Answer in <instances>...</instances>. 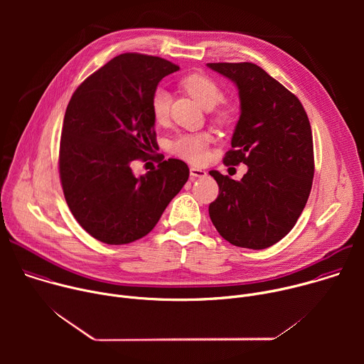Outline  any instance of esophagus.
I'll return each mask as SVG.
<instances>
[{
    "mask_svg": "<svg viewBox=\"0 0 364 364\" xmlns=\"http://www.w3.org/2000/svg\"><path fill=\"white\" fill-rule=\"evenodd\" d=\"M205 171L203 168L198 167H190V177L191 178H197V177H204Z\"/></svg>",
    "mask_w": 364,
    "mask_h": 364,
    "instance_id": "1",
    "label": "esophagus"
}]
</instances>
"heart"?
Wrapping results in <instances>:
<instances>
[{"instance_id":"heart-1","label":"heart","mask_w":364,"mask_h":364,"mask_svg":"<svg viewBox=\"0 0 364 364\" xmlns=\"http://www.w3.org/2000/svg\"><path fill=\"white\" fill-rule=\"evenodd\" d=\"M183 90L191 96L198 105L204 109L213 108L222 96V89L212 77L194 73L188 75L181 80ZM152 115L157 122H164L168 117V95L164 90H157L152 97ZM235 107L230 103H222L215 112L216 121L228 124L233 119ZM212 136L205 132L200 134H187L178 136L170 146L171 152L177 157L187 160L190 163L198 164L205 159L207 145H209Z\"/></svg>"}]
</instances>
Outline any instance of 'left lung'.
<instances>
[{"label": "left lung", "instance_id": "left-lung-1", "mask_svg": "<svg viewBox=\"0 0 364 364\" xmlns=\"http://www.w3.org/2000/svg\"><path fill=\"white\" fill-rule=\"evenodd\" d=\"M230 79L240 117L226 166H247L236 181L216 170L219 196L210 219L223 239L239 247L265 249L295 226L314 178L313 132L299 99L253 63H207Z\"/></svg>", "mask_w": 364, "mask_h": 364}]
</instances>
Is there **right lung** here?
Returning <instances> with one entry per match:
<instances>
[{
    "label": "right lung",
    "instance_id": "add662e5",
    "mask_svg": "<svg viewBox=\"0 0 364 364\" xmlns=\"http://www.w3.org/2000/svg\"><path fill=\"white\" fill-rule=\"evenodd\" d=\"M178 69L161 58L119 55L90 75L69 102L60 181L77 223L103 243L125 245L148 235L188 180L187 164L176 159L139 177L131 168L159 146L152 97L160 80Z\"/></svg>",
    "mask_w": 364,
    "mask_h": 364
}]
</instances>
